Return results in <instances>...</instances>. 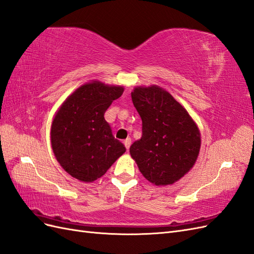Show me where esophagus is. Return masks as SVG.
<instances>
[{
	"mask_svg": "<svg viewBox=\"0 0 254 254\" xmlns=\"http://www.w3.org/2000/svg\"><path fill=\"white\" fill-rule=\"evenodd\" d=\"M123 143H125V146L127 149H128L129 147H131V143H132V139L131 138H127L125 141H123Z\"/></svg>",
	"mask_w": 254,
	"mask_h": 254,
	"instance_id": "obj_1",
	"label": "esophagus"
}]
</instances>
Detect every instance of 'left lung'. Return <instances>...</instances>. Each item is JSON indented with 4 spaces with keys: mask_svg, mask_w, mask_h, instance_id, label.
Returning <instances> with one entry per match:
<instances>
[{
    "mask_svg": "<svg viewBox=\"0 0 254 254\" xmlns=\"http://www.w3.org/2000/svg\"><path fill=\"white\" fill-rule=\"evenodd\" d=\"M131 96L142 121V136L129 153L149 182L173 184L197 161L199 129L185 108L157 86L137 87Z\"/></svg>",
    "mask_w": 254,
    "mask_h": 254,
    "instance_id": "1",
    "label": "left lung"
}]
</instances>
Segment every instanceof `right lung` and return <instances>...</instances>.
Masks as SVG:
<instances>
[{
    "instance_id": "add662e5",
    "label": "right lung",
    "mask_w": 254,
    "mask_h": 254,
    "mask_svg": "<svg viewBox=\"0 0 254 254\" xmlns=\"http://www.w3.org/2000/svg\"><path fill=\"white\" fill-rule=\"evenodd\" d=\"M123 87L85 84L64 101L51 127L55 157L70 176L93 182L110 169L126 147L116 139L104 114Z\"/></svg>"
}]
</instances>
